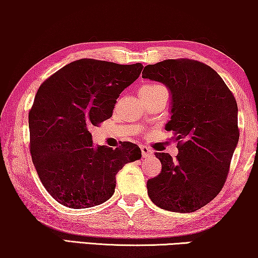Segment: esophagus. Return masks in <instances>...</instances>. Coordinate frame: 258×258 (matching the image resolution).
Instances as JSON below:
<instances>
[{
	"instance_id": "obj_1",
	"label": "esophagus",
	"mask_w": 258,
	"mask_h": 258,
	"mask_svg": "<svg viewBox=\"0 0 258 258\" xmlns=\"http://www.w3.org/2000/svg\"><path fill=\"white\" fill-rule=\"evenodd\" d=\"M141 151H142V156L144 157V158H147V157H151L154 155V153H153V150L150 149V148H148V147H141Z\"/></svg>"
}]
</instances>
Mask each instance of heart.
Instances as JSON below:
<instances>
[{
    "instance_id": "b5f03b06",
    "label": "heart",
    "mask_w": 258,
    "mask_h": 258,
    "mask_svg": "<svg viewBox=\"0 0 258 258\" xmlns=\"http://www.w3.org/2000/svg\"><path fill=\"white\" fill-rule=\"evenodd\" d=\"M160 91H167L164 89V87H162L161 84H156V83H150L147 84L141 88L140 94H147V95H151V94H156L160 93Z\"/></svg>"
}]
</instances>
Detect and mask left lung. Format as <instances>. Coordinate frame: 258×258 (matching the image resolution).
Wrapping results in <instances>:
<instances>
[{"mask_svg":"<svg viewBox=\"0 0 258 258\" xmlns=\"http://www.w3.org/2000/svg\"><path fill=\"white\" fill-rule=\"evenodd\" d=\"M143 79L170 91L171 118L165 130L177 142L175 160L156 153L162 171L147 182L150 200L162 209L192 213L223 188L237 147V103L221 76L194 59H165L144 67Z\"/></svg>","mask_w":258,"mask_h":258,"instance_id":"left-lung-1","label":"left lung"}]
</instances>
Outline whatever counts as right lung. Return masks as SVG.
<instances>
[{
    "label": "right lung",
    "instance_id": "right-lung-1",
    "mask_svg": "<svg viewBox=\"0 0 258 258\" xmlns=\"http://www.w3.org/2000/svg\"><path fill=\"white\" fill-rule=\"evenodd\" d=\"M143 66L82 58L67 64L38 88L29 111L30 153L42 184L63 206L81 209L114 195L116 175L140 160L136 144L94 146L91 126L110 118L119 94Z\"/></svg>",
    "mask_w": 258,
    "mask_h": 258
}]
</instances>
